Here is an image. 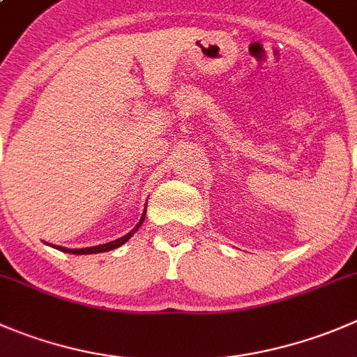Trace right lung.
I'll return each instance as SVG.
<instances>
[{
  "label": "right lung",
  "instance_id": "right-lung-1",
  "mask_svg": "<svg viewBox=\"0 0 357 357\" xmlns=\"http://www.w3.org/2000/svg\"><path fill=\"white\" fill-rule=\"evenodd\" d=\"M144 216H146V209H144L143 216H141L139 223L136 225V228H134L132 231H129L127 235H123V237L116 238V241H112L108 242V244H102V245H94V248H83V249H66V248H59V245H54V248H57L59 251H64V252H71V255H94V252H106V251H112V249H116L120 248L122 244H126L127 241H129L130 237L134 235V231L137 230V228L141 227V223L144 221Z\"/></svg>",
  "mask_w": 357,
  "mask_h": 357
}]
</instances>
